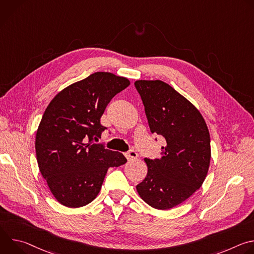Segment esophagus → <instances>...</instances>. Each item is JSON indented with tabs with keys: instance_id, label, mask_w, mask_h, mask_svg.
I'll return each mask as SVG.
<instances>
[{
	"instance_id": "34e87169",
	"label": "esophagus",
	"mask_w": 254,
	"mask_h": 254,
	"mask_svg": "<svg viewBox=\"0 0 254 254\" xmlns=\"http://www.w3.org/2000/svg\"><path fill=\"white\" fill-rule=\"evenodd\" d=\"M126 157L128 161H131V160H135L137 158V154L135 151L129 150L127 153H126Z\"/></svg>"
}]
</instances>
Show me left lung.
<instances>
[{
    "label": "left lung",
    "mask_w": 254,
    "mask_h": 254,
    "mask_svg": "<svg viewBox=\"0 0 254 254\" xmlns=\"http://www.w3.org/2000/svg\"><path fill=\"white\" fill-rule=\"evenodd\" d=\"M134 86L152 133L166 141L161 159H144L148 174L136 191L153 208L168 210L202 186L211 159L209 130L197 108L168 83L136 80Z\"/></svg>",
    "instance_id": "8db88e82"
}]
</instances>
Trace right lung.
<instances>
[{"instance_id":"right-lung-1","label":"right lung","mask_w":254,"mask_h":254,"mask_svg":"<svg viewBox=\"0 0 254 254\" xmlns=\"http://www.w3.org/2000/svg\"><path fill=\"white\" fill-rule=\"evenodd\" d=\"M129 85L126 77L95 72L61 90L49 103L36 132V157L47 185L62 205L78 208L98 195L108 168L127 163L119 152L93 142L106 129V105Z\"/></svg>"}]
</instances>
